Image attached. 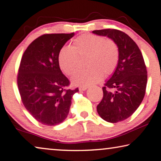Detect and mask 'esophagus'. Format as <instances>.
Listing matches in <instances>:
<instances>
[{"label":"esophagus","mask_w":161,"mask_h":161,"mask_svg":"<svg viewBox=\"0 0 161 161\" xmlns=\"http://www.w3.org/2000/svg\"><path fill=\"white\" fill-rule=\"evenodd\" d=\"M87 86H80L79 90H80V91H85L86 90H87Z\"/></svg>","instance_id":"1"}]
</instances>
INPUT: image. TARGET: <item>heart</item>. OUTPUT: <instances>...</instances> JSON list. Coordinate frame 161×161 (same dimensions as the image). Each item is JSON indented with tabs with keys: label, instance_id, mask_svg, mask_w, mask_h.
Segmentation results:
<instances>
[{
	"label": "heart",
	"instance_id": "b5f03b06",
	"mask_svg": "<svg viewBox=\"0 0 161 161\" xmlns=\"http://www.w3.org/2000/svg\"><path fill=\"white\" fill-rule=\"evenodd\" d=\"M78 56H87V69L78 71L71 78L74 85L88 86L99 82L103 75H109L118 63L119 51L113 41L100 36L85 34L74 41L73 47H63L58 55L61 69L71 75L77 69Z\"/></svg>",
	"mask_w": 161,
	"mask_h": 161
}]
</instances>
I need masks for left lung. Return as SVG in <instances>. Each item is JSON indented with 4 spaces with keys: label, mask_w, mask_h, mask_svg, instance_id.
<instances>
[{
    "label": "left lung",
    "mask_w": 161,
    "mask_h": 161,
    "mask_svg": "<svg viewBox=\"0 0 161 161\" xmlns=\"http://www.w3.org/2000/svg\"><path fill=\"white\" fill-rule=\"evenodd\" d=\"M92 33L108 37L118 48V63L103 87V98L97 110L104 120L121 122L135 113L144 98L147 75L143 57L136 42L121 31L109 29ZM108 88L116 91L111 93L106 90Z\"/></svg>",
    "instance_id": "8db88e82"
}]
</instances>
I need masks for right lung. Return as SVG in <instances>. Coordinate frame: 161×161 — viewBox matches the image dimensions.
Segmentation results:
<instances>
[{
  "mask_svg": "<svg viewBox=\"0 0 161 161\" xmlns=\"http://www.w3.org/2000/svg\"><path fill=\"white\" fill-rule=\"evenodd\" d=\"M75 36L44 34L35 39L23 55L18 75V86L25 109L38 122L53 126L67 118L71 99L79 92L65 90L69 81L61 71L58 52Z\"/></svg>",
  "mask_w": 161,
  "mask_h": 161,
  "instance_id": "1",
  "label": "right lung"
}]
</instances>
